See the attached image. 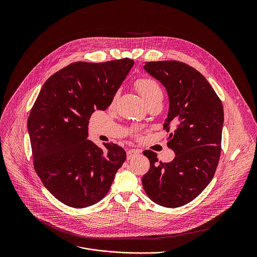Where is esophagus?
<instances>
[{
	"label": "esophagus",
	"mask_w": 257,
	"mask_h": 257,
	"mask_svg": "<svg viewBox=\"0 0 257 257\" xmlns=\"http://www.w3.org/2000/svg\"><path fill=\"white\" fill-rule=\"evenodd\" d=\"M139 153H141L140 150H137V149H130V150L126 151V157H127V159L130 160V159L134 158V157H135L137 154H139Z\"/></svg>",
	"instance_id": "obj_1"
}]
</instances>
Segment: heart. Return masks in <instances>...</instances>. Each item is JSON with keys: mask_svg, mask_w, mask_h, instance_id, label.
Listing matches in <instances>:
<instances>
[{"mask_svg": "<svg viewBox=\"0 0 257 257\" xmlns=\"http://www.w3.org/2000/svg\"><path fill=\"white\" fill-rule=\"evenodd\" d=\"M136 87L143 96L144 100L147 102V105H149L152 102H155L157 100H162L163 93L159 86V84L151 78H142L139 79L136 82ZM117 95L115 94L112 102L115 101Z\"/></svg>", "mask_w": 257, "mask_h": 257, "instance_id": "b5f03b06", "label": "heart"}]
</instances>
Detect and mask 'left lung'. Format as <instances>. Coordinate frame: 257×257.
<instances>
[{"mask_svg":"<svg viewBox=\"0 0 257 257\" xmlns=\"http://www.w3.org/2000/svg\"><path fill=\"white\" fill-rule=\"evenodd\" d=\"M145 70L157 79L169 97L166 132L173 125L167 147L175 152L171 162H158L157 154L144 151L150 168L143 177L147 196L166 208L194 200L212 181L220 159L223 109L207 79L183 62H146Z\"/></svg>","mask_w":257,"mask_h":257,"instance_id":"obj_1","label":"left lung"}]
</instances>
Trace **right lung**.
<instances>
[{"mask_svg":"<svg viewBox=\"0 0 257 257\" xmlns=\"http://www.w3.org/2000/svg\"><path fill=\"white\" fill-rule=\"evenodd\" d=\"M135 62H75L51 75L28 119L34 166L44 187L61 203L86 208L109 192L125 161L122 147L96 146L88 138L95 110H105Z\"/></svg>","mask_w":257,"mask_h":257,"instance_id":"obj_1","label":"right lung"}]
</instances>
